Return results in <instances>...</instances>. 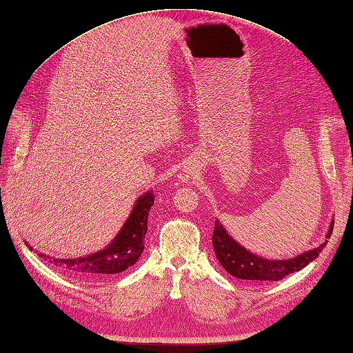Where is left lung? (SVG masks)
Returning <instances> with one entry per match:
<instances>
[{
    "instance_id": "left-lung-1",
    "label": "left lung",
    "mask_w": 353,
    "mask_h": 353,
    "mask_svg": "<svg viewBox=\"0 0 353 353\" xmlns=\"http://www.w3.org/2000/svg\"><path fill=\"white\" fill-rule=\"evenodd\" d=\"M334 229V220L326 234V238H331ZM327 239L319 247L305 253L297 254L290 259H267L249 252L241 244H238L232 238L223 224L215 220L212 245L216 259L220 261L223 268L229 274L247 282H265V281H281L285 276L294 272H301L302 268L312 262L321 253L326 245Z\"/></svg>"
}]
</instances>
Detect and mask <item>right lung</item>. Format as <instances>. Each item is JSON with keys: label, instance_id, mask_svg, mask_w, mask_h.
I'll return each instance as SVG.
<instances>
[{"label": "right lung", "instance_id": "obj_1", "mask_svg": "<svg viewBox=\"0 0 353 353\" xmlns=\"http://www.w3.org/2000/svg\"><path fill=\"white\" fill-rule=\"evenodd\" d=\"M153 203L154 196L152 191L142 194L137 200V203H134L132 214L125 220L124 226L106 249L76 259H51L50 256L47 258L50 259L51 264H54L59 268L68 270L71 273L88 277H100L124 272V270L132 267L133 264H137L142 250H144V236L147 234L148 212ZM39 256L45 258V254L41 253Z\"/></svg>", "mask_w": 353, "mask_h": 353}]
</instances>
